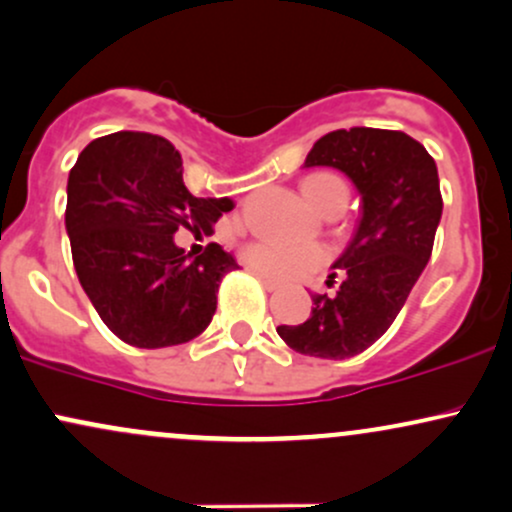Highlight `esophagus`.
Returning a JSON list of instances; mask_svg holds the SVG:
<instances>
[{
    "label": "esophagus",
    "mask_w": 512,
    "mask_h": 512,
    "mask_svg": "<svg viewBox=\"0 0 512 512\" xmlns=\"http://www.w3.org/2000/svg\"><path fill=\"white\" fill-rule=\"evenodd\" d=\"M252 274H255L257 279L262 281V286H264V289H267V291H276V289H281L279 281H274L272 276H267V274H262V272H252Z\"/></svg>",
    "instance_id": "obj_1"
}]
</instances>
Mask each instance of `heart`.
<instances>
[{"label":"heart","instance_id":"obj_1","mask_svg":"<svg viewBox=\"0 0 512 512\" xmlns=\"http://www.w3.org/2000/svg\"><path fill=\"white\" fill-rule=\"evenodd\" d=\"M303 197L313 209L320 207L332 192L346 190V185L334 175H310L301 185ZM243 260L250 264L255 272H262L274 279H301L322 267L327 260V252L320 245H296L279 243V240H257L243 250Z\"/></svg>","mask_w":512,"mask_h":512}]
</instances>
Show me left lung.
<instances>
[{
  "mask_svg": "<svg viewBox=\"0 0 512 512\" xmlns=\"http://www.w3.org/2000/svg\"><path fill=\"white\" fill-rule=\"evenodd\" d=\"M315 166L342 170L354 182L361 221L332 264L344 274L337 293H313L308 320L276 332L298 354L342 361L378 342L407 303L431 260L443 197L436 161L395 129L351 127L325 134L305 158V168Z\"/></svg>",
  "mask_w": 512,
  "mask_h": 512,
  "instance_id": "8db88e82",
  "label": "left lung"
}]
</instances>
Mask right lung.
<instances>
[{"label": "right lung", "mask_w": 512, "mask_h": 512, "mask_svg": "<svg viewBox=\"0 0 512 512\" xmlns=\"http://www.w3.org/2000/svg\"><path fill=\"white\" fill-rule=\"evenodd\" d=\"M228 197H195L168 139L115 132L93 139L67 180V226L81 289L108 330L139 349L195 339L216 313L221 279L236 257L209 243L192 257L175 231L209 236Z\"/></svg>", "instance_id": "add662e5"}]
</instances>
